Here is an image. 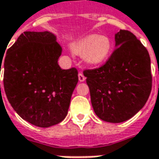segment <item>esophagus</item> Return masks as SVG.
Here are the masks:
<instances>
[{
    "label": "esophagus",
    "mask_w": 159,
    "mask_h": 159,
    "mask_svg": "<svg viewBox=\"0 0 159 159\" xmlns=\"http://www.w3.org/2000/svg\"><path fill=\"white\" fill-rule=\"evenodd\" d=\"M85 80H86V78L84 76V74H83L82 72H80V73H79V80H80V82H83Z\"/></svg>",
    "instance_id": "obj_1"
}]
</instances>
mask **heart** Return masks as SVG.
I'll list each match as a JSON object with an SVG mask.
<instances>
[{
  "label": "heart",
  "mask_w": 159,
  "mask_h": 159,
  "mask_svg": "<svg viewBox=\"0 0 159 159\" xmlns=\"http://www.w3.org/2000/svg\"><path fill=\"white\" fill-rule=\"evenodd\" d=\"M111 48V41L107 36L91 34L77 42L74 51L83 56L84 61L88 64L98 65L109 57Z\"/></svg>",
  "instance_id": "1"
}]
</instances>
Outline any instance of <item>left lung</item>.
Returning <instances> with one entry per match:
<instances>
[{"label":"left lung","mask_w":159,"mask_h":159,"mask_svg":"<svg viewBox=\"0 0 159 159\" xmlns=\"http://www.w3.org/2000/svg\"><path fill=\"white\" fill-rule=\"evenodd\" d=\"M115 48L106 64L84 70L94 111L99 119L121 123L145 105L152 86L150 55L129 31L115 34Z\"/></svg>","instance_id":"8db88e82"}]
</instances>
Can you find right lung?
<instances>
[{
  "mask_svg": "<svg viewBox=\"0 0 159 159\" xmlns=\"http://www.w3.org/2000/svg\"><path fill=\"white\" fill-rule=\"evenodd\" d=\"M62 50L52 33L25 32L3 61V85L9 103L22 119L36 126L57 125L68 112L79 78L77 69L63 70L58 65Z\"/></svg>",
  "mask_w": 159,
  "mask_h": 159,
  "instance_id": "add662e5",
  "label": "right lung"
}]
</instances>
